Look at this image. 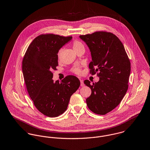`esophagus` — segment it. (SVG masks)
Returning a JSON list of instances; mask_svg holds the SVG:
<instances>
[{"label": "esophagus", "instance_id": "obj_1", "mask_svg": "<svg viewBox=\"0 0 150 150\" xmlns=\"http://www.w3.org/2000/svg\"><path fill=\"white\" fill-rule=\"evenodd\" d=\"M80 82H81V86H84V83H83V80H80Z\"/></svg>", "mask_w": 150, "mask_h": 150}]
</instances>
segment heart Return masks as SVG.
I'll use <instances>...</instances> for the list:
<instances>
[{"mask_svg": "<svg viewBox=\"0 0 150 150\" xmlns=\"http://www.w3.org/2000/svg\"><path fill=\"white\" fill-rule=\"evenodd\" d=\"M72 46H73V48L74 50V51H77V50L83 47L84 48V45L82 43L81 41H79V40H74L72 43ZM61 52H62V49L59 50L58 53H57V56L58 57V58L60 57L61 54ZM71 71L76 74H80L81 73V67L79 65H76L73 67L71 69Z\"/></svg>", "mask_w": 150, "mask_h": 150, "instance_id": "heart-1", "label": "heart"}]
</instances>
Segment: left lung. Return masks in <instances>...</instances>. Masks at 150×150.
<instances>
[{
    "label": "left lung",
    "instance_id": "obj_1",
    "mask_svg": "<svg viewBox=\"0 0 150 150\" xmlns=\"http://www.w3.org/2000/svg\"><path fill=\"white\" fill-rule=\"evenodd\" d=\"M80 38L91 53L90 73L94 75L98 72L100 79L92 84L88 80L84 81L92 91L91 95L86 99L87 106L96 114L105 115L120 103L127 91L130 61L122 42L111 33L96 31Z\"/></svg>",
    "mask_w": 150,
    "mask_h": 150
}]
</instances>
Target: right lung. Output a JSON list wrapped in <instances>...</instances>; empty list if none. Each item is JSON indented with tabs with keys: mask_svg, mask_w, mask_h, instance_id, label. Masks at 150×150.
Instances as JSON below:
<instances>
[{
	"mask_svg": "<svg viewBox=\"0 0 150 150\" xmlns=\"http://www.w3.org/2000/svg\"><path fill=\"white\" fill-rule=\"evenodd\" d=\"M72 37L53 34L37 37L27 48L22 71L27 92L35 107L44 115L54 117L68 108L71 96L80 85L79 79L69 75L59 83L52 79L58 66L57 53Z\"/></svg>",
	"mask_w": 150,
	"mask_h": 150,
	"instance_id": "obj_1",
	"label": "right lung"
}]
</instances>
